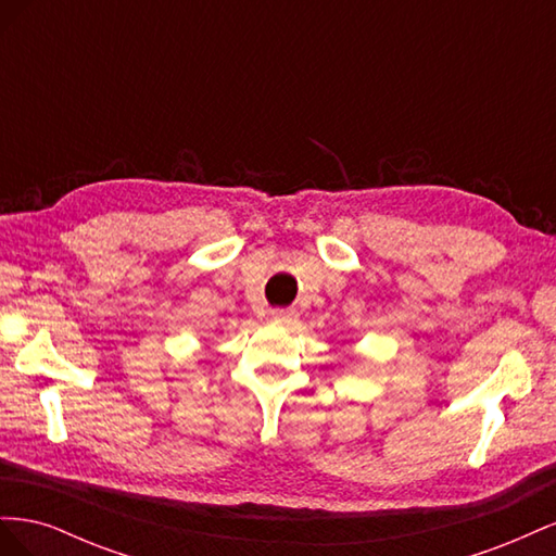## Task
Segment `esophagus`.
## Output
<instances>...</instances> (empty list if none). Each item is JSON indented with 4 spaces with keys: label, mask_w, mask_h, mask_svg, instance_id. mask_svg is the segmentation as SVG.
Returning <instances> with one entry per match:
<instances>
[{
    "label": "esophagus",
    "mask_w": 556,
    "mask_h": 556,
    "mask_svg": "<svg viewBox=\"0 0 556 556\" xmlns=\"http://www.w3.org/2000/svg\"><path fill=\"white\" fill-rule=\"evenodd\" d=\"M271 315L276 323H290V319L294 317V311L292 308H276Z\"/></svg>",
    "instance_id": "esophagus-1"
}]
</instances>
